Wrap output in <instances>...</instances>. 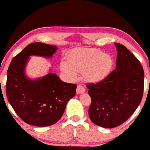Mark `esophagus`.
I'll return each mask as SVG.
<instances>
[{"label": "esophagus", "mask_w": 150, "mask_h": 150, "mask_svg": "<svg viewBox=\"0 0 150 150\" xmlns=\"http://www.w3.org/2000/svg\"><path fill=\"white\" fill-rule=\"evenodd\" d=\"M85 91V87H83V86L81 85H79L77 86V89H76V93H84Z\"/></svg>", "instance_id": "obj_1"}]
</instances>
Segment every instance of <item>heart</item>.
<instances>
[{"instance_id":"b5f03b06","label":"heart","mask_w":150,"mask_h":150,"mask_svg":"<svg viewBox=\"0 0 150 150\" xmlns=\"http://www.w3.org/2000/svg\"><path fill=\"white\" fill-rule=\"evenodd\" d=\"M110 54L97 48H76L65 56V62L60 64L61 70L71 80H75L77 73L89 83H98L109 74L112 67Z\"/></svg>"}]
</instances>
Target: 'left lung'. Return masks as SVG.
Masks as SVG:
<instances>
[{
	"label": "left lung",
	"mask_w": 150,
	"mask_h": 150,
	"mask_svg": "<svg viewBox=\"0 0 150 150\" xmlns=\"http://www.w3.org/2000/svg\"><path fill=\"white\" fill-rule=\"evenodd\" d=\"M116 68L102 81L88 83L89 108L93 124L106 128L122 124L140 104L144 89V70L136 57L124 45L115 43Z\"/></svg>",
	"instance_id": "obj_1"
}]
</instances>
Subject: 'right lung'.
Here are the masks:
<instances>
[{
	"mask_svg": "<svg viewBox=\"0 0 150 150\" xmlns=\"http://www.w3.org/2000/svg\"><path fill=\"white\" fill-rule=\"evenodd\" d=\"M57 50L52 45L32 43L13 57L8 68V101L28 124L45 127L56 124L62 117L67 102L76 95L77 85L63 82L55 74L49 73L36 81L29 80L24 74L29 56L51 57Z\"/></svg>",
	"mask_w": 150,
	"mask_h": 150,
	"instance_id": "add662e5",
	"label": "right lung"
}]
</instances>
